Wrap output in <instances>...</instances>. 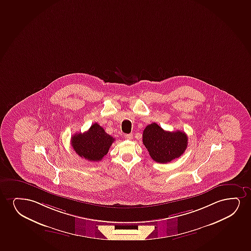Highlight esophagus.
<instances>
[{
    "label": "esophagus",
    "mask_w": 251,
    "mask_h": 251,
    "mask_svg": "<svg viewBox=\"0 0 251 251\" xmlns=\"http://www.w3.org/2000/svg\"><path fill=\"white\" fill-rule=\"evenodd\" d=\"M124 138H125V139H127V140H132V139H133V134H124Z\"/></svg>",
    "instance_id": "esophagus-1"
}]
</instances>
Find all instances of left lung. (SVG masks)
<instances>
[{
  "label": "left lung",
  "instance_id": "8db88e82",
  "mask_svg": "<svg viewBox=\"0 0 251 251\" xmlns=\"http://www.w3.org/2000/svg\"><path fill=\"white\" fill-rule=\"evenodd\" d=\"M143 144L156 163H170L182 155L187 147L184 132L165 131L156 123L147 125L143 131Z\"/></svg>",
  "mask_w": 251,
  "mask_h": 251
}]
</instances>
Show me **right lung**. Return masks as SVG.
Wrapping results in <instances>:
<instances>
[{
	"label": "right lung",
	"mask_w": 251,
	"mask_h": 251,
	"mask_svg": "<svg viewBox=\"0 0 251 251\" xmlns=\"http://www.w3.org/2000/svg\"><path fill=\"white\" fill-rule=\"evenodd\" d=\"M114 141V138L106 134L97 123L83 134L76 133L72 137V146L76 154L91 162L100 161Z\"/></svg>",
	"instance_id": "1"
}]
</instances>
